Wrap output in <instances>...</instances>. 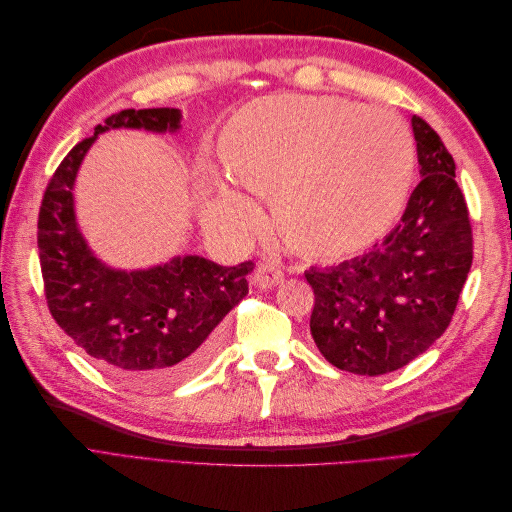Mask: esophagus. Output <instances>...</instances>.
Masks as SVG:
<instances>
[{
    "mask_svg": "<svg viewBox=\"0 0 512 512\" xmlns=\"http://www.w3.org/2000/svg\"><path fill=\"white\" fill-rule=\"evenodd\" d=\"M252 282L258 288H273L284 282V271L280 265H273V262H262V265L256 267Z\"/></svg>",
    "mask_w": 512,
    "mask_h": 512,
    "instance_id": "1",
    "label": "esophagus"
}]
</instances>
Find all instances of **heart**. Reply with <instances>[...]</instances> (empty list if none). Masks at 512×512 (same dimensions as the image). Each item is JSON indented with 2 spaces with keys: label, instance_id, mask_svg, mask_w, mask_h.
Returning a JSON list of instances; mask_svg holds the SVG:
<instances>
[{
  "label": "heart",
  "instance_id": "b5f03b06",
  "mask_svg": "<svg viewBox=\"0 0 512 512\" xmlns=\"http://www.w3.org/2000/svg\"><path fill=\"white\" fill-rule=\"evenodd\" d=\"M228 181L271 198L284 239L305 254L348 256L393 226L414 170L395 113L333 96H273L241 106L218 138ZM205 220L243 237L260 220L250 198L205 179Z\"/></svg>",
  "mask_w": 512,
  "mask_h": 512
}]
</instances>
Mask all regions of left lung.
I'll use <instances>...</instances> for the list:
<instances>
[{
    "label": "left lung",
    "instance_id": "left-lung-1",
    "mask_svg": "<svg viewBox=\"0 0 512 512\" xmlns=\"http://www.w3.org/2000/svg\"><path fill=\"white\" fill-rule=\"evenodd\" d=\"M412 130L423 177L391 235L361 258L305 273L318 350L359 376L389 374L436 342L472 267L470 211L453 156L425 119L414 115Z\"/></svg>",
    "mask_w": 512,
    "mask_h": 512
}]
</instances>
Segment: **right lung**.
<instances>
[{
    "instance_id": "add662e5",
    "label": "right lung",
    "mask_w": 512,
    "mask_h": 512,
    "mask_svg": "<svg viewBox=\"0 0 512 512\" xmlns=\"http://www.w3.org/2000/svg\"><path fill=\"white\" fill-rule=\"evenodd\" d=\"M111 128L177 130L175 108H126L74 145L46 185L38 252L49 312L100 369L138 389H166L203 369L218 324L247 294L254 262L222 267L200 256L149 271H111L91 256L74 220L72 185L87 149Z\"/></svg>"
}]
</instances>
